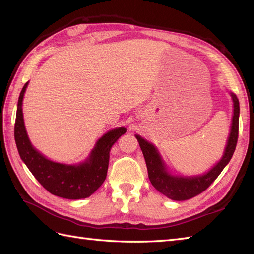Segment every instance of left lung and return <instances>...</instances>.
I'll return each instance as SVG.
<instances>
[{
  "instance_id": "8db88e82",
  "label": "left lung",
  "mask_w": 254,
  "mask_h": 254,
  "mask_svg": "<svg viewBox=\"0 0 254 254\" xmlns=\"http://www.w3.org/2000/svg\"><path fill=\"white\" fill-rule=\"evenodd\" d=\"M233 99V119L231 131L228 139L225 153L221 160L210 172L202 176L196 177H177L167 173L162 159L158 153L155 146L148 143L140 135H135L139 141L143 156L147 166L148 178L151 184L166 197L173 200H188L201 194L217 178L225 166L231 160L238 139V119H240V103L235 94L231 93Z\"/></svg>"
}]
</instances>
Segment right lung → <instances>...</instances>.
I'll return each instance as SVG.
<instances>
[{"label": "right lung", "mask_w": 254, "mask_h": 254, "mask_svg": "<svg viewBox=\"0 0 254 254\" xmlns=\"http://www.w3.org/2000/svg\"><path fill=\"white\" fill-rule=\"evenodd\" d=\"M28 82L23 87L14 123V140L19 155L28 170L51 194L66 199H81L91 196L104 183L108 171L110 149L120 136L126 132L124 127L113 129L99 139L89 159L79 165H65L44 158L30 144L23 122L22 101Z\"/></svg>", "instance_id": "right-lung-1"}]
</instances>
